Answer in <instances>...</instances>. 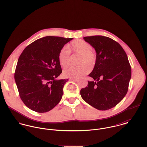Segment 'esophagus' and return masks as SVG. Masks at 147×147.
<instances>
[{"mask_svg": "<svg viewBox=\"0 0 147 147\" xmlns=\"http://www.w3.org/2000/svg\"><path fill=\"white\" fill-rule=\"evenodd\" d=\"M69 80H72V81H76L77 79L76 78H69Z\"/></svg>", "mask_w": 147, "mask_h": 147, "instance_id": "esophagus-1", "label": "esophagus"}]
</instances>
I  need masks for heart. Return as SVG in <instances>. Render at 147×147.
<instances>
[{
    "label": "heart",
    "mask_w": 147,
    "mask_h": 147,
    "mask_svg": "<svg viewBox=\"0 0 147 147\" xmlns=\"http://www.w3.org/2000/svg\"><path fill=\"white\" fill-rule=\"evenodd\" d=\"M71 51L74 54L81 55L77 67H70L63 71V76L68 78H79L88 74L90 69L88 65L92 67L96 62V56L92 52V45L83 40H76L68 46H64L59 53V61L63 67H67L71 61Z\"/></svg>",
    "instance_id": "1"
}]
</instances>
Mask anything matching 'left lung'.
Returning <instances> with one entry per match:
<instances>
[{
    "label": "left lung",
    "instance_id": "obj_1",
    "mask_svg": "<svg viewBox=\"0 0 147 147\" xmlns=\"http://www.w3.org/2000/svg\"><path fill=\"white\" fill-rule=\"evenodd\" d=\"M96 51V62L88 75L95 82L88 81L80 90L82 98L100 110L110 109L126 96L131 77V65L122 47L113 39L102 36L83 38Z\"/></svg>",
    "mask_w": 147,
    "mask_h": 147
}]
</instances>
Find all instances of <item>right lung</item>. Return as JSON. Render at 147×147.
<instances>
[{
    "mask_svg": "<svg viewBox=\"0 0 147 147\" xmlns=\"http://www.w3.org/2000/svg\"><path fill=\"white\" fill-rule=\"evenodd\" d=\"M73 38L46 36L29 45L17 63L15 80L20 98L29 109L46 113L60 102L68 79L57 80L62 72L59 53Z\"/></svg>",
    "mask_w": 147,
    "mask_h": 147,
    "instance_id": "1",
    "label": "right lung"
}]
</instances>
